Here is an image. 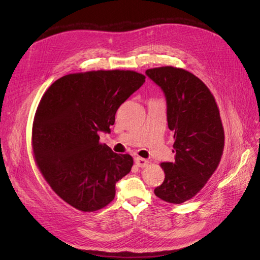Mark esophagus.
Segmentation results:
<instances>
[{
    "instance_id": "esophagus-1",
    "label": "esophagus",
    "mask_w": 260,
    "mask_h": 260,
    "mask_svg": "<svg viewBox=\"0 0 260 260\" xmlns=\"http://www.w3.org/2000/svg\"><path fill=\"white\" fill-rule=\"evenodd\" d=\"M135 161L137 164L138 167H141V168H144L146 166H148V161L144 158H141V157H136L135 158Z\"/></svg>"
}]
</instances>
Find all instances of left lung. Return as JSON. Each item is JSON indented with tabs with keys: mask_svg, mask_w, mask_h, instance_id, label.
<instances>
[{
	"mask_svg": "<svg viewBox=\"0 0 260 260\" xmlns=\"http://www.w3.org/2000/svg\"><path fill=\"white\" fill-rule=\"evenodd\" d=\"M145 74L165 93L175 139V160L160 164L165 180L154 193L165 202L184 203L205 186L221 159L224 131L219 108L206 84L187 70L165 66Z\"/></svg>",
	"mask_w": 260,
	"mask_h": 260,
	"instance_id": "8db88e82",
	"label": "left lung"
}]
</instances>
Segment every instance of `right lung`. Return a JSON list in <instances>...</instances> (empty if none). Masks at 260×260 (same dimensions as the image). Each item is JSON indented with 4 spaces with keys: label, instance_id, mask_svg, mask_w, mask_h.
<instances>
[{
    "label": "right lung",
    "instance_id": "right-lung-1",
    "mask_svg": "<svg viewBox=\"0 0 260 260\" xmlns=\"http://www.w3.org/2000/svg\"><path fill=\"white\" fill-rule=\"evenodd\" d=\"M145 82L132 70H96L59 78L46 90L32 125L39 170L59 198L84 212L107 206L133 165L100 143L117 109Z\"/></svg>",
    "mask_w": 260,
    "mask_h": 260
}]
</instances>
